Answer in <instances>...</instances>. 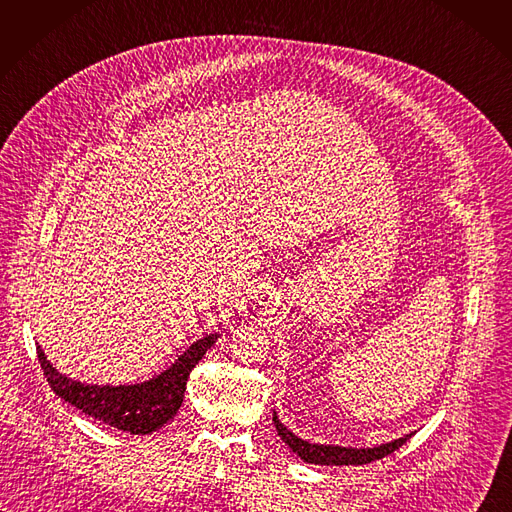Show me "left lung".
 Instances as JSON below:
<instances>
[{"label": "left lung", "instance_id": "1", "mask_svg": "<svg viewBox=\"0 0 512 512\" xmlns=\"http://www.w3.org/2000/svg\"><path fill=\"white\" fill-rule=\"evenodd\" d=\"M274 424L278 434L286 445L306 463H315V465H366L377 459H383L391 455L395 449L405 445V440H410L412 434H405L397 440L385 442L381 447H372V449H352V447H337V445H315V442L302 440L296 434H292L280 420L278 414L274 412Z\"/></svg>", "mask_w": 512, "mask_h": 512}]
</instances>
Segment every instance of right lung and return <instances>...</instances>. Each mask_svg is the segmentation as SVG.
<instances>
[{"instance_id":"1","label":"right lung","mask_w":512,"mask_h":512,"mask_svg":"<svg viewBox=\"0 0 512 512\" xmlns=\"http://www.w3.org/2000/svg\"><path fill=\"white\" fill-rule=\"evenodd\" d=\"M218 333L193 342L173 366H168L158 377L138 383V385H86L72 381L47 360L41 346H37L39 362L51 389L78 407L80 412L88 414L102 424L113 426L131 434H150L162 428L168 420H173L185 397L189 372L203 358L214 342Z\"/></svg>"}]
</instances>
